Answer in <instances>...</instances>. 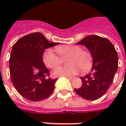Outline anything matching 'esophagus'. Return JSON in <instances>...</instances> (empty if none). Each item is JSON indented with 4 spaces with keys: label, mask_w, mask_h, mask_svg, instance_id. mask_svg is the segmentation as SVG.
<instances>
[{
    "label": "esophagus",
    "mask_w": 126,
    "mask_h": 126,
    "mask_svg": "<svg viewBox=\"0 0 126 126\" xmlns=\"http://www.w3.org/2000/svg\"><path fill=\"white\" fill-rule=\"evenodd\" d=\"M67 77V79H70V80H73V79H75V77H69V76H67V77Z\"/></svg>",
    "instance_id": "obj_1"
}]
</instances>
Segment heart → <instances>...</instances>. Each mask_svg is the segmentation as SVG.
<instances>
[{"label":"heart","mask_w":126,"mask_h":126,"mask_svg":"<svg viewBox=\"0 0 126 126\" xmlns=\"http://www.w3.org/2000/svg\"><path fill=\"white\" fill-rule=\"evenodd\" d=\"M58 54L53 49L47 48L44 51L42 59L47 67L54 69L60 65L63 58L66 59L68 65L57 68L53 72L55 77H67L77 75L79 71L88 70L92 65V56L87 51L82 50L79 46L62 45L55 48Z\"/></svg>","instance_id":"1"}]
</instances>
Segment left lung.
<instances>
[{"label": "left lung", "instance_id": "obj_1", "mask_svg": "<svg viewBox=\"0 0 126 126\" xmlns=\"http://www.w3.org/2000/svg\"><path fill=\"white\" fill-rule=\"evenodd\" d=\"M77 44L88 48L93 66L89 74L80 77L82 85L75 91L85 99H98L105 94L113 82L118 64L117 52L107 38L97 35L86 36Z\"/></svg>", "mask_w": 126, "mask_h": 126}]
</instances>
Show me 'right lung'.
I'll list each match as a JSON object with an SVG mask.
<instances>
[{
    "mask_svg": "<svg viewBox=\"0 0 126 126\" xmlns=\"http://www.w3.org/2000/svg\"><path fill=\"white\" fill-rule=\"evenodd\" d=\"M60 44L50 42L40 32L25 35L14 44L10 58L12 82L19 94L31 101L45 99L53 93L57 79L47 78L42 59L46 49Z\"/></svg>",
    "mask_w": 126,
    "mask_h": 126,
    "instance_id": "1",
    "label": "right lung"
}]
</instances>
